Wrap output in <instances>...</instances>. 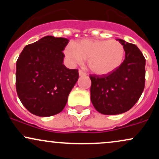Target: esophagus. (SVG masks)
I'll return each mask as SVG.
<instances>
[{
	"instance_id": "esophagus-1",
	"label": "esophagus",
	"mask_w": 159,
	"mask_h": 159,
	"mask_svg": "<svg viewBox=\"0 0 159 159\" xmlns=\"http://www.w3.org/2000/svg\"><path fill=\"white\" fill-rule=\"evenodd\" d=\"M78 72H79V75H81V76H82V75H86V72H84V71H82V70H81V69H79V71H78Z\"/></svg>"
}]
</instances>
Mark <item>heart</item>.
Listing matches in <instances>:
<instances>
[{
  "mask_svg": "<svg viewBox=\"0 0 159 159\" xmlns=\"http://www.w3.org/2000/svg\"><path fill=\"white\" fill-rule=\"evenodd\" d=\"M64 54L70 64H79L84 60L87 61L91 72L98 75H106L122 65L125 48L116 40L83 39L74 45L69 44Z\"/></svg>",
  "mask_w": 159,
  "mask_h": 159,
  "instance_id": "heart-1",
  "label": "heart"
}]
</instances>
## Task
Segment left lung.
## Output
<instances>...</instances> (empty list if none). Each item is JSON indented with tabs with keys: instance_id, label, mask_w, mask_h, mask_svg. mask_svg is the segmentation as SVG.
I'll list each match as a JSON object with an SVG mask.
<instances>
[{
	"instance_id": "left-lung-1",
	"label": "left lung",
	"mask_w": 159,
	"mask_h": 159,
	"mask_svg": "<svg viewBox=\"0 0 159 159\" xmlns=\"http://www.w3.org/2000/svg\"><path fill=\"white\" fill-rule=\"evenodd\" d=\"M119 41L125 53L122 65L106 75H90L91 102L102 114H120L130 110L145 87V57L135 45Z\"/></svg>"
}]
</instances>
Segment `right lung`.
<instances>
[{
	"instance_id": "1",
	"label": "right lung",
	"mask_w": 159,
	"mask_h": 159,
	"mask_svg": "<svg viewBox=\"0 0 159 159\" xmlns=\"http://www.w3.org/2000/svg\"><path fill=\"white\" fill-rule=\"evenodd\" d=\"M69 39L46 36L26 45L16 61V92L27 110L39 116L59 114L78 79L63 64Z\"/></svg>"
}]
</instances>
